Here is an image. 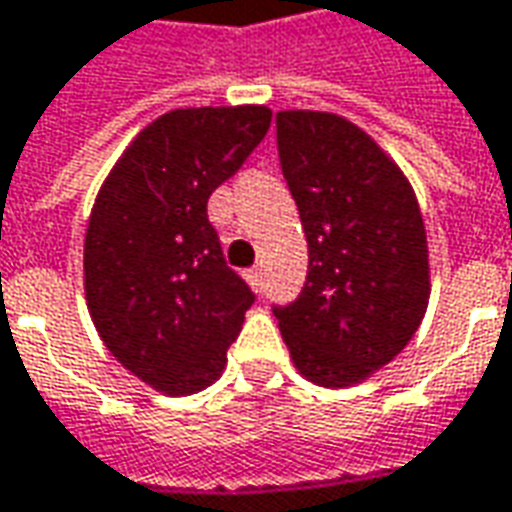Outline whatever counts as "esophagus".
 I'll return each mask as SVG.
<instances>
[{"label":"esophagus","instance_id":"1","mask_svg":"<svg viewBox=\"0 0 512 512\" xmlns=\"http://www.w3.org/2000/svg\"><path fill=\"white\" fill-rule=\"evenodd\" d=\"M246 283L252 285V288H260V269H249L246 271Z\"/></svg>","mask_w":512,"mask_h":512}]
</instances>
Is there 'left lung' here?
<instances>
[{
	"label": "left lung",
	"mask_w": 512,
	"mask_h": 512,
	"mask_svg": "<svg viewBox=\"0 0 512 512\" xmlns=\"http://www.w3.org/2000/svg\"><path fill=\"white\" fill-rule=\"evenodd\" d=\"M277 148L308 280L274 316L305 381L356 387L401 353L429 308L420 204L398 162L342 114L277 111Z\"/></svg>",
	"instance_id": "1"
}]
</instances>
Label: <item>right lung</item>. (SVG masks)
<instances>
[{"instance_id": "add662e5", "label": "right lung", "mask_w": 512, "mask_h": 512, "mask_svg": "<svg viewBox=\"0 0 512 512\" xmlns=\"http://www.w3.org/2000/svg\"><path fill=\"white\" fill-rule=\"evenodd\" d=\"M271 125L266 106L173 109L100 184L83 238L86 308L109 353L162 395L210 387L255 294L221 255L207 198Z\"/></svg>"}]
</instances>
